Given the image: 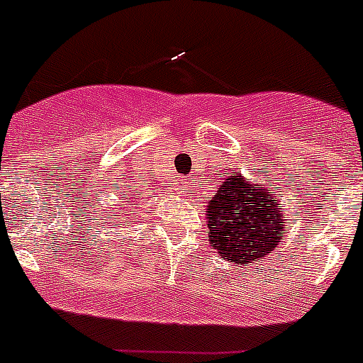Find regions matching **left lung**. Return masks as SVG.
<instances>
[{"label": "left lung", "instance_id": "left-lung-1", "mask_svg": "<svg viewBox=\"0 0 363 363\" xmlns=\"http://www.w3.org/2000/svg\"><path fill=\"white\" fill-rule=\"evenodd\" d=\"M269 186L250 184L241 175L226 177L205 207L211 247L222 259L252 265L281 242L286 215Z\"/></svg>", "mask_w": 363, "mask_h": 363}]
</instances>
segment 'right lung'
<instances>
[{
	"mask_svg": "<svg viewBox=\"0 0 363 363\" xmlns=\"http://www.w3.org/2000/svg\"><path fill=\"white\" fill-rule=\"evenodd\" d=\"M113 216H116V215H111V216H107V220H111V218H113Z\"/></svg>",
	"mask_w": 363,
	"mask_h": 363,
	"instance_id": "add662e5",
	"label": "right lung"
}]
</instances>
